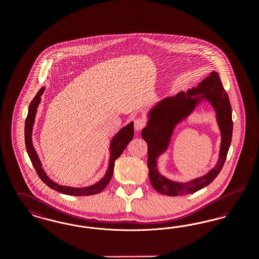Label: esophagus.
Segmentation results:
<instances>
[{
  "label": "esophagus",
  "mask_w": 259,
  "mask_h": 259,
  "mask_svg": "<svg viewBox=\"0 0 259 259\" xmlns=\"http://www.w3.org/2000/svg\"><path fill=\"white\" fill-rule=\"evenodd\" d=\"M146 125H147L146 119L143 118V117H139V118H137L135 120L134 128H135L136 131H140V130H142L143 128H145Z\"/></svg>",
  "instance_id": "esophagus-1"
}]
</instances>
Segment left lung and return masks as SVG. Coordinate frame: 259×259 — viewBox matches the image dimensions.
I'll return each instance as SVG.
<instances>
[{"mask_svg": "<svg viewBox=\"0 0 259 259\" xmlns=\"http://www.w3.org/2000/svg\"><path fill=\"white\" fill-rule=\"evenodd\" d=\"M202 100L209 101L216 111L222 135L219 160L212 169L200 178L187 183L172 182L158 171L157 158L168 146L175 126L190 115ZM148 118L147 126L142 130V138L148 144V176L156 191L168 196L190 194L209 185L218 177L231 144L233 121L228 95L217 72H211L197 87L161 100L148 111Z\"/></svg>", "mask_w": 259, "mask_h": 259, "instance_id": "1", "label": "left lung"}]
</instances>
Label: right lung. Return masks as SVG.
I'll return each instance as SVG.
<instances>
[{
    "label": "right lung",
    "mask_w": 259,
    "mask_h": 259,
    "mask_svg": "<svg viewBox=\"0 0 259 259\" xmlns=\"http://www.w3.org/2000/svg\"><path fill=\"white\" fill-rule=\"evenodd\" d=\"M45 87H41L37 95L33 101L30 103L28 114L25 121V145L26 149L28 152V155L31 159V162L36 169L37 174L39 179L48 185L50 188L61 192L63 194L67 195H73V196H88L93 195L101 192L107 185H109L111 181L112 174H113V167H114V161L116 160L122 153L127 145L132 141L134 137V123L130 122L123 128H121L113 138L111 139V145H110V161H109V167L105 174V176L94 185L85 186V187H72V186H66L54 183L52 180H50V177L45 172L44 168L41 167V162L37 156V151L33 146L32 141V132H33V126L35 123V117L37 113V107L40 103V96L42 95L45 91Z\"/></svg>",
    "instance_id": "1"
}]
</instances>
